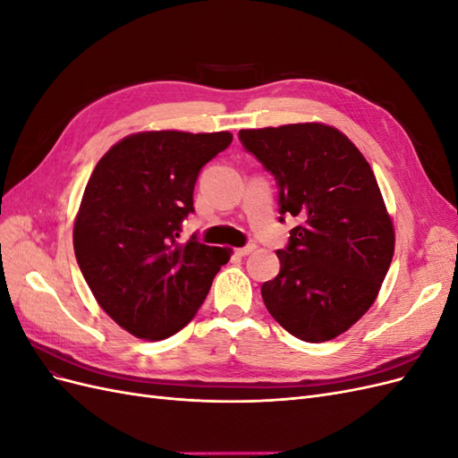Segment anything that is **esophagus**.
<instances>
[{
    "mask_svg": "<svg viewBox=\"0 0 458 458\" xmlns=\"http://www.w3.org/2000/svg\"><path fill=\"white\" fill-rule=\"evenodd\" d=\"M256 250V246L254 244H248V246H242V248H237V250H234V254L237 256H248L250 252H254Z\"/></svg>",
    "mask_w": 458,
    "mask_h": 458,
    "instance_id": "esophagus-1",
    "label": "esophagus"
}]
</instances>
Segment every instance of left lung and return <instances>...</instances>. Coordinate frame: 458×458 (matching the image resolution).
Listing matches in <instances>:
<instances>
[{
    "instance_id": "left-lung-1",
    "label": "left lung",
    "mask_w": 458,
    "mask_h": 458,
    "mask_svg": "<svg viewBox=\"0 0 458 458\" xmlns=\"http://www.w3.org/2000/svg\"><path fill=\"white\" fill-rule=\"evenodd\" d=\"M239 137L276 179L279 219H298L276 252L279 275L261 284L266 308L303 342L336 338L369 311L394 258V224L377 177L327 123L241 130Z\"/></svg>"
}]
</instances>
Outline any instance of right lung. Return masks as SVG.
Here are the masks:
<instances>
[{
    "label": "right lung",
    "mask_w": 458,
    "mask_h": 458,
    "mask_svg": "<svg viewBox=\"0 0 458 458\" xmlns=\"http://www.w3.org/2000/svg\"><path fill=\"white\" fill-rule=\"evenodd\" d=\"M233 141L229 131H140L97 162L74 219V254L97 303L116 325L145 340L182 330L231 258V248L191 237L202 165Z\"/></svg>",
    "instance_id": "right-lung-1"
}]
</instances>
